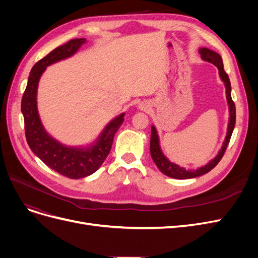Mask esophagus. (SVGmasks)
<instances>
[{"label":"esophagus","instance_id":"34e87169","mask_svg":"<svg viewBox=\"0 0 258 258\" xmlns=\"http://www.w3.org/2000/svg\"><path fill=\"white\" fill-rule=\"evenodd\" d=\"M139 108H140V110H142V111H146V110H148V108H150V104H148L147 102H141L139 104Z\"/></svg>","mask_w":258,"mask_h":258}]
</instances>
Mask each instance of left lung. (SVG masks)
Segmentation results:
<instances>
[{
	"label": "left lung",
	"mask_w": 258,
	"mask_h": 258,
	"mask_svg": "<svg viewBox=\"0 0 258 258\" xmlns=\"http://www.w3.org/2000/svg\"><path fill=\"white\" fill-rule=\"evenodd\" d=\"M199 53L201 54V58L205 61H208V62H210V63H213L218 69V74H220L221 80L223 81V83L225 85L226 99H227L228 108H229V120H228V126H227V134H226V138H225V141L223 143L222 148L220 150V152L217 153L215 157L212 160H210L207 165L192 170V169H185L183 167H179L178 165H176V163L170 161L166 157V156L163 155V153L161 151V147H160L158 132H157V130H156L155 126H152L151 145H150L152 158H153L154 162L156 163V166H157V168L161 171L163 174H166L169 177H173V178H177V179H186V178L201 176V175L208 173L209 171L212 170L217 165V163L221 161L222 157L224 156V153L229 144L232 131H233V128H235V124H236V106L231 99V85H230L229 77L224 70L222 57L217 52L211 50L207 47L199 48Z\"/></svg>",
	"instance_id": "obj_1"
}]
</instances>
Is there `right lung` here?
<instances>
[{"label": "right lung", "instance_id": "obj_1", "mask_svg": "<svg viewBox=\"0 0 258 258\" xmlns=\"http://www.w3.org/2000/svg\"><path fill=\"white\" fill-rule=\"evenodd\" d=\"M86 38H74L50 51L34 64L29 75L28 85L21 100V112L25 119L27 142L46 166L70 178L86 177L102 166L110 154L117 130L123 122L124 113L108 122L96 141L87 146H68L60 143L45 130L37 111V87L47 67L75 54Z\"/></svg>", "mask_w": 258, "mask_h": 258}]
</instances>
